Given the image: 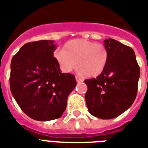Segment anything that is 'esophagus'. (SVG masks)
Returning <instances> with one entry per match:
<instances>
[{
  "label": "esophagus",
  "instance_id": "1",
  "mask_svg": "<svg viewBox=\"0 0 148 148\" xmlns=\"http://www.w3.org/2000/svg\"><path fill=\"white\" fill-rule=\"evenodd\" d=\"M75 79H76V82H83V79L80 78V77H78L77 76H76V77H75Z\"/></svg>",
  "mask_w": 148,
  "mask_h": 148
}]
</instances>
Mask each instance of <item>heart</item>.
<instances>
[{
	"label": "heart",
	"mask_w": 148,
	"mask_h": 148,
	"mask_svg": "<svg viewBox=\"0 0 148 148\" xmlns=\"http://www.w3.org/2000/svg\"><path fill=\"white\" fill-rule=\"evenodd\" d=\"M56 58L60 69L69 73L76 67L77 71L87 77H96L107 66L108 52L99 43L86 39H74L66 44L64 49L59 50Z\"/></svg>",
	"instance_id": "heart-1"
}]
</instances>
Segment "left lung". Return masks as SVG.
<instances>
[{
	"instance_id": "1",
	"label": "left lung",
	"mask_w": 148,
	"mask_h": 148,
	"mask_svg": "<svg viewBox=\"0 0 148 148\" xmlns=\"http://www.w3.org/2000/svg\"><path fill=\"white\" fill-rule=\"evenodd\" d=\"M108 64L96 78L85 81L88 87L85 98L92 115L111 119L132 106L137 94L140 66L133 49L118 40H104Z\"/></svg>"
}]
</instances>
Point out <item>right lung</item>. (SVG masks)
<instances>
[{"label": "right lung", "mask_w": 148, "mask_h": 148, "mask_svg": "<svg viewBox=\"0 0 148 148\" xmlns=\"http://www.w3.org/2000/svg\"><path fill=\"white\" fill-rule=\"evenodd\" d=\"M53 40L24 45L11 63L10 88L21 110L37 121L59 119L77 85L73 74L60 71Z\"/></svg>", "instance_id": "1"}]
</instances>
